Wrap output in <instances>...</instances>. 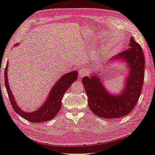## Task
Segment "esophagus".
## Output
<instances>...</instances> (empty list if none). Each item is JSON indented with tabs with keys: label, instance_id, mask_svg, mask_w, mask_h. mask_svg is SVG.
<instances>
[{
	"label": "esophagus",
	"instance_id": "obj_1",
	"mask_svg": "<svg viewBox=\"0 0 155 155\" xmlns=\"http://www.w3.org/2000/svg\"><path fill=\"white\" fill-rule=\"evenodd\" d=\"M88 70L86 68H81L79 71V76L80 78L84 77L88 74Z\"/></svg>",
	"mask_w": 155,
	"mask_h": 155
}]
</instances>
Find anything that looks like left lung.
Segmentation results:
<instances>
[{"label":"left lung","mask_w":155,"mask_h":155,"mask_svg":"<svg viewBox=\"0 0 155 155\" xmlns=\"http://www.w3.org/2000/svg\"><path fill=\"white\" fill-rule=\"evenodd\" d=\"M128 64L129 72L121 94L112 95L108 92L98 74L83 77L82 83L88 97V104L94 114L104 118H119L132 110L141 94L144 79L145 59L140 45L130 37L129 48L110 59ZM97 72V71H96ZM97 74V75H95Z\"/></svg>","instance_id":"obj_1"}]
</instances>
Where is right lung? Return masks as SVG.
I'll use <instances>...</instances> for the list:
<instances>
[{
	"instance_id": "1",
	"label": "right lung",
	"mask_w": 155,
	"mask_h": 155,
	"mask_svg": "<svg viewBox=\"0 0 155 155\" xmlns=\"http://www.w3.org/2000/svg\"><path fill=\"white\" fill-rule=\"evenodd\" d=\"M17 45L18 44H16L15 46H17ZM8 61L5 68V71H4V83H5L8 97L10 98V101L13 110L22 118L32 123L45 122V121L53 119L61 109L62 105L61 100L63 95L68 88L71 86L72 84L76 81L78 78V72L77 71H72L63 75L51 89L47 99L46 100L43 105H41L40 108H38V109L35 111L26 112L23 111L18 106L13 94L12 93L8 81Z\"/></svg>"
}]
</instances>
